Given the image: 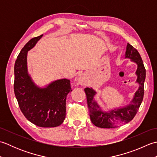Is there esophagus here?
I'll list each match as a JSON object with an SVG mask.
<instances>
[{
  "instance_id": "1",
  "label": "esophagus",
  "mask_w": 157,
  "mask_h": 157,
  "mask_svg": "<svg viewBox=\"0 0 157 157\" xmlns=\"http://www.w3.org/2000/svg\"><path fill=\"white\" fill-rule=\"evenodd\" d=\"M78 83H79V84H80V85H84L85 80H84V77H80V78H79Z\"/></svg>"
}]
</instances>
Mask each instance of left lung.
<instances>
[{
	"mask_svg": "<svg viewBox=\"0 0 157 157\" xmlns=\"http://www.w3.org/2000/svg\"><path fill=\"white\" fill-rule=\"evenodd\" d=\"M125 58L132 59V61L138 65L136 73L138 76L136 82L139 84V88L136 92L134 98L129 105L109 112L102 111L94 99L96 92L92 88H86L84 89L87 98L90 117L92 123L96 127L101 128H115L128 123L134 119L140 106L144 97L146 78V69L144 63L138 51L129 43L127 45Z\"/></svg>",
	"mask_w": 157,
	"mask_h": 157,
	"instance_id": "left-lung-1",
	"label": "left lung"
}]
</instances>
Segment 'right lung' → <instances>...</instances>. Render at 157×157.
<instances>
[{
	"instance_id": "obj_1",
	"label": "right lung",
	"mask_w": 157,
	"mask_h": 157,
	"mask_svg": "<svg viewBox=\"0 0 157 157\" xmlns=\"http://www.w3.org/2000/svg\"><path fill=\"white\" fill-rule=\"evenodd\" d=\"M42 36L31 39L16 59L14 92L19 108L28 121L42 128H54L61 125L65 119L67 95L72 90L67 79H58L42 88L36 86L29 75L28 51Z\"/></svg>"
}]
</instances>
